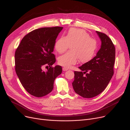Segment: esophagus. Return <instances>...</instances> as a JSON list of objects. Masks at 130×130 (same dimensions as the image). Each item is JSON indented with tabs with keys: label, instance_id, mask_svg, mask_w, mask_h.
<instances>
[{
	"label": "esophagus",
	"instance_id": "obj_1",
	"mask_svg": "<svg viewBox=\"0 0 130 130\" xmlns=\"http://www.w3.org/2000/svg\"><path fill=\"white\" fill-rule=\"evenodd\" d=\"M67 70H68V69L66 68V67H63V71H67Z\"/></svg>",
	"mask_w": 130,
	"mask_h": 130
}]
</instances>
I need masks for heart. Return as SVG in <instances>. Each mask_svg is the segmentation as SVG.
<instances>
[{
    "instance_id": "heart-1",
    "label": "heart",
    "mask_w": 130,
    "mask_h": 130,
    "mask_svg": "<svg viewBox=\"0 0 130 130\" xmlns=\"http://www.w3.org/2000/svg\"><path fill=\"white\" fill-rule=\"evenodd\" d=\"M70 46V51L58 59V64L66 68L75 64L78 59L81 63L91 60L96 51L97 42L84 30L72 28L65 37L61 36L56 41L55 48L58 53L63 54Z\"/></svg>"
}]
</instances>
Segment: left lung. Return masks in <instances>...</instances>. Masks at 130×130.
<instances>
[{
  "label": "left lung",
  "instance_id": "1",
  "mask_svg": "<svg viewBox=\"0 0 130 130\" xmlns=\"http://www.w3.org/2000/svg\"><path fill=\"white\" fill-rule=\"evenodd\" d=\"M101 41L96 56L79 67L81 71H74L72 86L74 91L86 98L97 96L108 85L114 74L115 48L106 34L96 31Z\"/></svg>",
  "mask_w": 130,
  "mask_h": 130
}]
</instances>
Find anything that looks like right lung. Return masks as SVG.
<instances>
[{"label": "right lung", "mask_w": 130, "mask_h": 130, "mask_svg": "<svg viewBox=\"0 0 130 130\" xmlns=\"http://www.w3.org/2000/svg\"><path fill=\"white\" fill-rule=\"evenodd\" d=\"M63 27H42L25 35L15 53V69L22 86L30 94L42 97L52 91L62 67L55 63L53 52L56 39ZM50 66L46 72L43 66Z\"/></svg>", "instance_id": "obj_1"}]
</instances>
